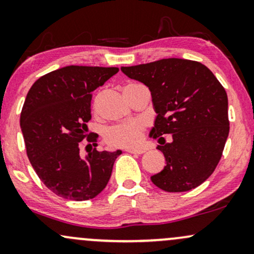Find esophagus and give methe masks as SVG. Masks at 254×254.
Segmentation results:
<instances>
[{"label":"esophagus","instance_id":"obj_1","mask_svg":"<svg viewBox=\"0 0 254 254\" xmlns=\"http://www.w3.org/2000/svg\"><path fill=\"white\" fill-rule=\"evenodd\" d=\"M126 151L133 154H141L145 152L144 148H126Z\"/></svg>","mask_w":254,"mask_h":254}]
</instances>
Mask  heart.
Instances as JSON below:
<instances>
[{
	"instance_id": "obj_1",
	"label": "heart",
	"mask_w": 254,
	"mask_h": 254,
	"mask_svg": "<svg viewBox=\"0 0 254 254\" xmlns=\"http://www.w3.org/2000/svg\"><path fill=\"white\" fill-rule=\"evenodd\" d=\"M145 125L140 120H130L109 127L104 133V140L112 147L134 148L142 142Z\"/></svg>"
}]
</instances>
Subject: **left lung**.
<instances>
[{"instance_id": "1", "label": "left lung", "mask_w": 254, "mask_h": 254, "mask_svg": "<svg viewBox=\"0 0 254 254\" xmlns=\"http://www.w3.org/2000/svg\"><path fill=\"white\" fill-rule=\"evenodd\" d=\"M121 71L150 89L157 113L150 136L158 138L166 165L151 181L168 192L201 186L221 159L229 133L225 88L205 65L189 59H160ZM165 133L172 134L170 143Z\"/></svg>"}]
</instances>
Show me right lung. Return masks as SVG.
Returning <instances> with one entry per match:
<instances>
[{"label": "right lung", "mask_w": 254, "mask_h": 254, "mask_svg": "<svg viewBox=\"0 0 254 254\" xmlns=\"http://www.w3.org/2000/svg\"><path fill=\"white\" fill-rule=\"evenodd\" d=\"M119 72L118 67L70 65L40 77L27 94L20 126L29 162L41 182L63 198L86 201L108 184L122 152L79 153L91 119V92ZM97 134L86 140L97 146Z\"/></svg>", "instance_id": "add662e5"}]
</instances>
